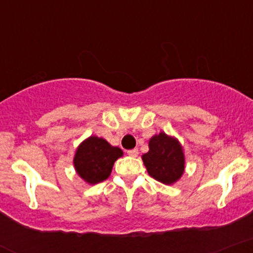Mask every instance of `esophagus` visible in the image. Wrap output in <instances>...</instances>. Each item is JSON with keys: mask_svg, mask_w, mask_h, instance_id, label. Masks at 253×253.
Returning a JSON list of instances; mask_svg holds the SVG:
<instances>
[{"mask_svg": "<svg viewBox=\"0 0 253 253\" xmlns=\"http://www.w3.org/2000/svg\"><path fill=\"white\" fill-rule=\"evenodd\" d=\"M126 153L129 156H131V157H136V156L139 155V150H137V148H132V150H127Z\"/></svg>", "mask_w": 253, "mask_h": 253, "instance_id": "1", "label": "esophagus"}]
</instances>
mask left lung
<instances>
[{
  "label": "left lung",
  "instance_id": "1",
  "mask_svg": "<svg viewBox=\"0 0 253 253\" xmlns=\"http://www.w3.org/2000/svg\"><path fill=\"white\" fill-rule=\"evenodd\" d=\"M150 151L142 156L148 174L163 184H173L184 173V153L173 137L160 132L148 142Z\"/></svg>",
  "mask_w": 253,
  "mask_h": 253
}]
</instances>
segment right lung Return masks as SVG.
Returning a JSON list of instances; mask_svg holds the SVG:
<instances>
[{"label": "right lung", "instance_id": "right-lung-1", "mask_svg": "<svg viewBox=\"0 0 253 253\" xmlns=\"http://www.w3.org/2000/svg\"><path fill=\"white\" fill-rule=\"evenodd\" d=\"M123 156L119 147H113L101 137L90 136L77 150L74 166L78 174L88 184L106 180L114 162Z\"/></svg>", "mask_w": 253, "mask_h": 253}]
</instances>
